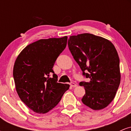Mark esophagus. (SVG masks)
Masks as SVG:
<instances>
[{
	"mask_svg": "<svg viewBox=\"0 0 131 131\" xmlns=\"http://www.w3.org/2000/svg\"><path fill=\"white\" fill-rule=\"evenodd\" d=\"M70 85L71 87H73V88H76V87H77V85H76L75 83H74V82H71Z\"/></svg>",
	"mask_w": 131,
	"mask_h": 131,
	"instance_id": "34e87169",
	"label": "esophagus"
}]
</instances>
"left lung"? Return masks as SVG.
<instances>
[{
	"instance_id": "8db88e82",
	"label": "left lung",
	"mask_w": 131,
	"mask_h": 131,
	"mask_svg": "<svg viewBox=\"0 0 131 131\" xmlns=\"http://www.w3.org/2000/svg\"><path fill=\"white\" fill-rule=\"evenodd\" d=\"M68 48L75 61L89 81H81L85 94V105L94 110L105 108L115 97L121 81L119 58L108 40L89 33L72 36Z\"/></svg>"
}]
</instances>
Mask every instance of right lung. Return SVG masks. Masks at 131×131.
<instances>
[{
  "mask_svg": "<svg viewBox=\"0 0 131 131\" xmlns=\"http://www.w3.org/2000/svg\"><path fill=\"white\" fill-rule=\"evenodd\" d=\"M67 39V36L40 39L26 46L16 58L13 72L16 92L33 112H49L70 88L69 84L57 82L58 76L53 70Z\"/></svg>",
  "mask_w": 131,
  "mask_h": 131,
  "instance_id": "right-lung-1",
  "label": "right lung"
}]
</instances>
